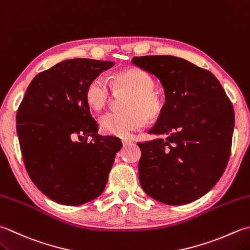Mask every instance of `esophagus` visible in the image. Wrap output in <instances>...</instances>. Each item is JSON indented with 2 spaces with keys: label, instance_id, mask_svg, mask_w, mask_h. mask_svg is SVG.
Wrapping results in <instances>:
<instances>
[{
  "label": "esophagus",
  "instance_id": "esophagus-1",
  "mask_svg": "<svg viewBox=\"0 0 250 250\" xmlns=\"http://www.w3.org/2000/svg\"><path fill=\"white\" fill-rule=\"evenodd\" d=\"M122 142V144H124V146H126V145H130V144H132L133 143V141L132 140H130V139H124L121 141Z\"/></svg>",
  "mask_w": 250,
  "mask_h": 250
}]
</instances>
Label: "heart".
<instances>
[{"label":"heart","mask_w":250,"mask_h":250,"mask_svg":"<svg viewBox=\"0 0 250 250\" xmlns=\"http://www.w3.org/2000/svg\"><path fill=\"white\" fill-rule=\"evenodd\" d=\"M117 85L132 92L125 108L129 111H108L101 116V129L106 134L126 138L132 132L143 128L146 119L158 117L161 111V101L155 93V83L147 72L132 68L117 73ZM111 95V85L105 76L100 75L90 81L85 90V97L94 109H102Z\"/></svg>","instance_id":"obj_1"}]
</instances>
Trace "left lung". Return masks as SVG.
Masks as SVG:
<instances>
[{"label": "left lung", "mask_w": 250, "mask_h": 250, "mask_svg": "<svg viewBox=\"0 0 250 250\" xmlns=\"http://www.w3.org/2000/svg\"><path fill=\"white\" fill-rule=\"evenodd\" d=\"M132 63L157 78L166 100L148 131L165 138L138 143L141 187L166 205L192 203L207 194L226 170L233 106L211 72L183 58L141 56L132 58Z\"/></svg>", "instance_id": "obj_1"}]
</instances>
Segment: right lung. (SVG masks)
<instances>
[{"label":"right lung","instance_id":"1","mask_svg":"<svg viewBox=\"0 0 250 250\" xmlns=\"http://www.w3.org/2000/svg\"><path fill=\"white\" fill-rule=\"evenodd\" d=\"M114 62L73 58L33 78L16 116L24 167L36 187L50 199L79 206L104 190L118 138L97 133L85 90ZM91 136L92 141L87 142Z\"/></svg>","mask_w":250,"mask_h":250}]
</instances>
